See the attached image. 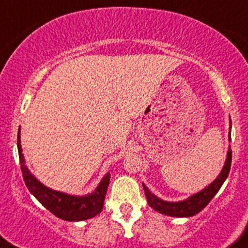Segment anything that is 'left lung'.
Instances as JSON below:
<instances>
[{"instance_id":"left-lung-1","label":"left lung","mask_w":248,"mask_h":248,"mask_svg":"<svg viewBox=\"0 0 248 248\" xmlns=\"http://www.w3.org/2000/svg\"><path fill=\"white\" fill-rule=\"evenodd\" d=\"M231 159H232V152L229 150L225 165H224L223 170H221L220 175L217 177V180H214V182H212L207 188L202 189L201 192L193 194V196L187 198L186 201H182V202H165V201L159 200L143 185L148 204L154 208L156 212L161 213V214L170 215V217H181V218L182 217H193L197 213H200L212 201V198L218 193L220 187L223 186L224 181H225L229 172H230Z\"/></svg>"}]
</instances>
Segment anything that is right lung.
Instances as JSON below:
<instances>
[{
	"mask_svg": "<svg viewBox=\"0 0 248 248\" xmlns=\"http://www.w3.org/2000/svg\"><path fill=\"white\" fill-rule=\"evenodd\" d=\"M17 144L20 169H22L23 179H24L28 189L55 217L67 221H79L93 218L103 210L105 194L108 191V182H110V173L105 175V177L101 180L99 186L92 194L83 196V197L69 196V194L47 188L30 173L27 166L24 165V158H23L22 145H20L19 140V131H18Z\"/></svg>",
	"mask_w": 248,
	"mask_h": 248,
	"instance_id": "1",
	"label": "right lung"
}]
</instances>
